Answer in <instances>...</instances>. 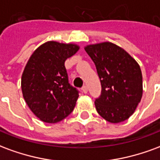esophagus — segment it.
I'll use <instances>...</instances> for the list:
<instances>
[{
  "instance_id": "1",
  "label": "esophagus",
  "mask_w": 160,
  "mask_h": 160,
  "mask_svg": "<svg viewBox=\"0 0 160 160\" xmlns=\"http://www.w3.org/2000/svg\"><path fill=\"white\" fill-rule=\"evenodd\" d=\"M81 91L83 92L84 93H87V86H84V87L81 88Z\"/></svg>"
}]
</instances>
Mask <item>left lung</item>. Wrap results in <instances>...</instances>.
<instances>
[{
  "label": "left lung",
  "instance_id": "8db88e82",
  "mask_svg": "<svg viewBox=\"0 0 160 160\" xmlns=\"http://www.w3.org/2000/svg\"><path fill=\"white\" fill-rule=\"evenodd\" d=\"M85 50L95 63L100 79V97L95 107L102 118L111 123L127 120L141 102L142 73L137 62L115 43L89 44Z\"/></svg>",
  "mask_w": 160,
  "mask_h": 160
}]
</instances>
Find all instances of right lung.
<instances>
[{
	"instance_id": "1",
	"label": "right lung",
	"mask_w": 160,
	"mask_h": 160,
	"mask_svg": "<svg viewBox=\"0 0 160 160\" xmlns=\"http://www.w3.org/2000/svg\"><path fill=\"white\" fill-rule=\"evenodd\" d=\"M80 49L75 43L49 41L28 60L21 77L24 99L33 114L47 123H56L73 111L79 92L68 83L65 61Z\"/></svg>"
}]
</instances>
